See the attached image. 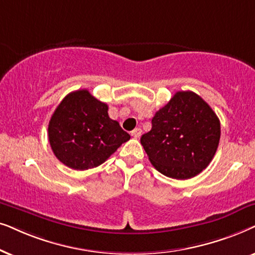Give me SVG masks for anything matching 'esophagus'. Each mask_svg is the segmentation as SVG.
<instances>
[{"label": "esophagus", "mask_w": 255, "mask_h": 255, "mask_svg": "<svg viewBox=\"0 0 255 255\" xmlns=\"http://www.w3.org/2000/svg\"><path fill=\"white\" fill-rule=\"evenodd\" d=\"M141 134H142L141 128H135V129L131 131V136H133L134 138H138L141 136Z\"/></svg>", "instance_id": "obj_1"}]
</instances>
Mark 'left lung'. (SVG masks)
Segmentation results:
<instances>
[{"label": "left lung", "instance_id": "left-lung-1", "mask_svg": "<svg viewBox=\"0 0 255 255\" xmlns=\"http://www.w3.org/2000/svg\"><path fill=\"white\" fill-rule=\"evenodd\" d=\"M220 138V122L198 94L179 91L156 112L141 144L156 170L175 179H189L210 164Z\"/></svg>", "mask_w": 255, "mask_h": 255}]
</instances>
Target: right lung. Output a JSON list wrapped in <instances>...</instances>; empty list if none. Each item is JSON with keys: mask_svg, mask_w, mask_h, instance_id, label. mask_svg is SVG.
I'll list each match as a JSON object with an SVG mask.
<instances>
[{"mask_svg": "<svg viewBox=\"0 0 255 255\" xmlns=\"http://www.w3.org/2000/svg\"><path fill=\"white\" fill-rule=\"evenodd\" d=\"M49 141L53 154L74 170L103 164L130 135L108 117L107 104L87 90L67 94L49 122Z\"/></svg>", "mask_w": 255, "mask_h": 255, "instance_id": "add662e5", "label": "right lung"}]
</instances>
